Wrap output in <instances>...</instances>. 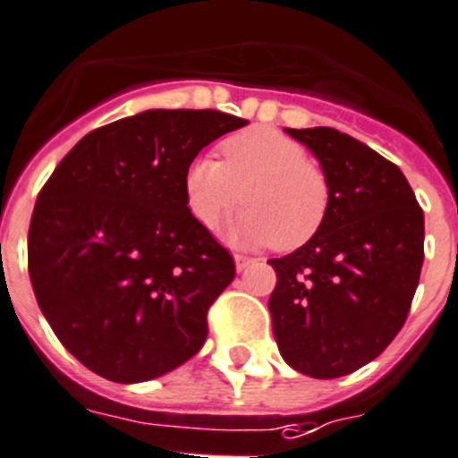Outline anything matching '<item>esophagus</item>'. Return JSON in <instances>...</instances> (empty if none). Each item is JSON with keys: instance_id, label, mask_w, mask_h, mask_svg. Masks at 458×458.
<instances>
[{"instance_id": "34e87169", "label": "esophagus", "mask_w": 458, "mask_h": 458, "mask_svg": "<svg viewBox=\"0 0 458 458\" xmlns=\"http://www.w3.org/2000/svg\"><path fill=\"white\" fill-rule=\"evenodd\" d=\"M254 263H256V259H251V256L236 254V269H238V272H245V269L251 267Z\"/></svg>"}]
</instances>
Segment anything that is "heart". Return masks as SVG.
Instances as JSON below:
<instances>
[{
	"label": "heart",
	"mask_w": 458,
	"mask_h": 458,
	"mask_svg": "<svg viewBox=\"0 0 458 458\" xmlns=\"http://www.w3.org/2000/svg\"><path fill=\"white\" fill-rule=\"evenodd\" d=\"M220 150L222 161L199 157L186 168V204L199 225L216 226L245 199L251 208L226 226L232 241L294 250L319 232L328 216L330 189L301 143L274 130L251 128L225 139Z\"/></svg>",
	"instance_id": "obj_1"
}]
</instances>
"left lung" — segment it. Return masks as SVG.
I'll use <instances>...</instances> for the list:
<instances>
[{"label":"left lung","mask_w":458,"mask_h":458,"mask_svg":"<svg viewBox=\"0 0 458 458\" xmlns=\"http://www.w3.org/2000/svg\"><path fill=\"white\" fill-rule=\"evenodd\" d=\"M319 159L330 207L297 251L269 259L283 360L330 380L376 360L404 326L425 259V217L395 164L335 128H285Z\"/></svg>","instance_id":"8db88e82"}]
</instances>
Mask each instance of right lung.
Listing matches in <instances>:
<instances>
[{"label":"right lung","instance_id":"add662e5","mask_svg":"<svg viewBox=\"0 0 458 458\" xmlns=\"http://www.w3.org/2000/svg\"><path fill=\"white\" fill-rule=\"evenodd\" d=\"M247 123L146 110L85 134L42 186L29 276L55 337L89 371L146 382L207 342V312L236 265L191 216L184 175L204 146Z\"/></svg>","mask_w":458,"mask_h":458}]
</instances>
